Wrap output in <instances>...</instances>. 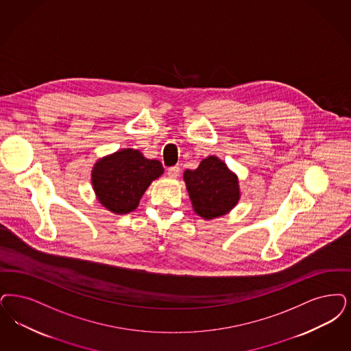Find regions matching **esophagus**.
Listing matches in <instances>:
<instances>
[{"label":"esophagus","instance_id":"34e87169","mask_svg":"<svg viewBox=\"0 0 351 351\" xmlns=\"http://www.w3.org/2000/svg\"><path fill=\"white\" fill-rule=\"evenodd\" d=\"M167 175H169V179H178V178H179V175H180V167H179V166H173V167H171V169H169Z\"/></svg>","mask_w":351,"mask_h":351}]
</instances>
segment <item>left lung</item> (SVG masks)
<instances>
[{"instance_id": "1", "label": "left lung", "mask_w": 351, "mask_h": 351, "mask_svg": "<svg viewBox=\"0 0 351 351\" xmlns=\"http://www.w3.org/2000/svg\"><path fill=\"white\" fill-rule=\"evenodd\" d=\"M182 179L193 210L205 221L223 217L238 205V175L215 155L202 159L196 169H185Z\"/></svg>"}]
</instances>
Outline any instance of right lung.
Returning <instances> with one entry per match:
<instances>
[{"instance_id":"add662e5","label":"right lung","mask_w":351,"mask_h":351,"mask_svg":"<svg viewBox=\"0 0 351 351\" xmlns=\"http://www.w3.org/2000/svg\"><path fill=\"white\" fill-rule=\"evenodd\" d=\"M163 172L159 160L145 158L140 150L121 149L99 158L91 171V184L100 205L123 215L138 208L146 189Z\"/></svg>"}]
</instances>
